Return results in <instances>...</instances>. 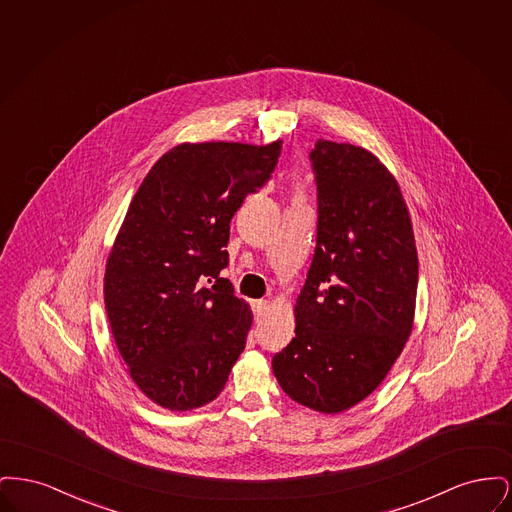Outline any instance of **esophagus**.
<instances>
[{"label":"esophagus","instance_id":"34e87169","mask_svg":"<svg viewBox=\"0 0 512 512\" xmlns=\"http://www.w3.org/2000/svg\"><path fill=\"white\" fill-rule=\"evenodd\" d=\"M253 309H255V315H257V318L263 317V315L267 313L268 301H265V299L255 301V303H253Z\"/></svg>","mask_w":512,"mask_h":512}]
</instances>
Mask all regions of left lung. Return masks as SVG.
Here are the masks:
<instances>
[{
  "label": "left lung",
  "instance_id": "8db88e82",
  "mask_svg": "<svg viewBox=\"0 0 512 512\" xmlns=\"http://www.w3.org/2000/svg\"><path fill=\"white\" fill-rule=\"evenodd\" d=\"M317 247L295 338L272 357L293 401L341 413L376 390L413 330L418 257L391 172L363 147L318 140Z\"/></svg>",
  "mask_w": 512,
  "mask_h": 512
}]
</instances>
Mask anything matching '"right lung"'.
I'll return each mask as SVG.
<instances>
[{
  "label": "right lung",
  "instance_id": "add662e5",
  "mask_svg": "<svg viewBox=\"0 0 512 512\" xmlns=\"http://www.w3.org/2000/svg\"><path fill=\"white\" fill-rule=\"evenodd\" d=\"M282 142L172 147L147 172L105 268V309L136 386L171 411L211 403L251 328L228 267L230 220L263 188Z\"/></svg>",
  "mask_w": 512,
  "mask_h": 512
}]
</instances>
